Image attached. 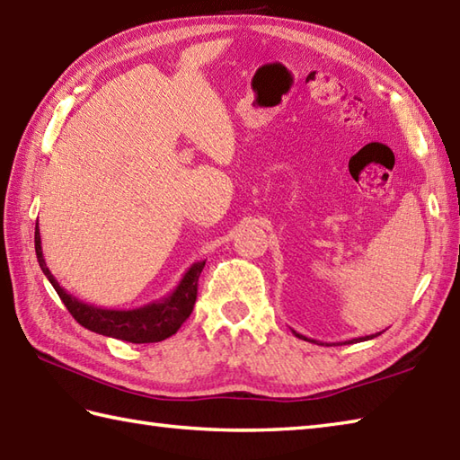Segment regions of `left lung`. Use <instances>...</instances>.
<instances>
[{
  "label": "left lung",
  "mask_w": 460,
  "mask_h": 460,
  "mask_svg": "<svg viewBox=\"0 0 460 460\" xmlns=\"http://www.w3.org/2000/svg\"><path fill=\"white\" fill-rule=\"evenodd\" d=\"M292 334H295L296 338H300V340H306V341H312V344H318L316 340H310V338H306V336H302V334H298V332H295L292 330ZM381 334V332H377V334H371V336H364V338H354V340H348V341H344V344H356V341H364V340H371V338H377ZM338 344H341V341H338Z\"/></svg>",
  "instance_id": "8db88e82"
}]
</instances>
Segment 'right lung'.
<instances>
[{"instance_id":"obj_1","label":"right lung","mask_w":460,"mask_h":460,"mask_svg":"<svg viewBox=\"0 0 460 460\" xmlns=\"http://www.w3.org/2000/svg\"><path fill=\"white\" fill-rule=\"evenodd\" d=\"M35 252L39 267L43 275L51 282L57 290L58 298L63 300L66 310L71 312L73 318L79 322L86 330L96 332V334L130 341V344H152V341H162L173 336L180 330L185 320L190 318L195 298H198V279L205 267V261H198L183 272L181 280L178 282L168 296L154 300L150 305L132 310H114L101 308L94 305H86L58 285L57 279L51 275L47 262L43 259L41 249V233L35 225Z\"/></svg>"}]
</instances>
